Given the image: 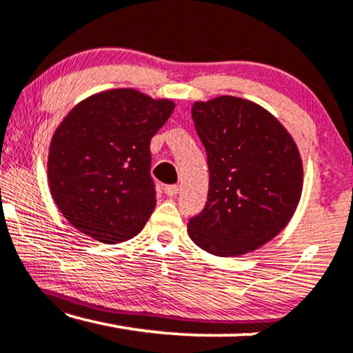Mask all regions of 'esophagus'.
Returning <instances> with one entry per match:
<instances>
[{
  "label": "esophagus",
  "instance_id": "1",
  "mask_svg": "<svg viewBox=\"0 0 353 353\" xmlns=\"http://www.w3.org/2000/svg\"><path fill=\"white\" fill-rule=\"evenodd\" d=\"M178 192H180V186H178V185H168V186H165V194L167 196L173 197V196H176Z\"/></svg>",
  "mask_w": 353,
  "mask_h": 353
}]
</instances>
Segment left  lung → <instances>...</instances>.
Segmentation results:
<instances>
[{
  "mask_svg": "<svg viewBox=\"0 0 353 353\" xmlns=\"http://www.w3.org/2000/svg\"><path fill=\"white\" fill-rule=\"evenodd\" d=\"M191 114L207 152L209 194L188 233L219 257L259 249L289 223L301 201L296 143L268 110L243 98L197 101Z\"/></svg>",
  "mask_w": 353,
  "mask_h": 353,
  "instance_id": "8db88e82",
  "label": "left lung"
}]
</instances>
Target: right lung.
Here are the masks:
<instances>
[{
    "mask_svg": "<svg viewBox=\"0 0 353 353\" xmlns=\"http://www.w3.org/2000/svg\"><path fill=\"white\" fill-rule=\"evenodd\" d=\"M175 103L133 88L75 105L52 134L48 181L57 209L80 233L117 244L144 228L156 207L151 138Z\"/></svg>",
    "mask_w": 353,
    "mask_h": 353,
    "instance_id": "add662e5",
    "label": "right lung"
}]
</instances>
